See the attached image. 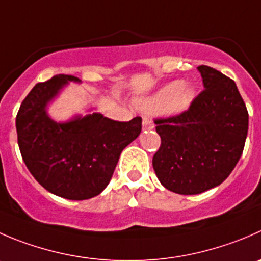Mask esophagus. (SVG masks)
<instances>
[{"label": "esophagus", "mask_w": 261, "mask_h": 261, "mask_svg": "<svg viewBox=\"0 0 261 261\" xmlns=\"http://www.w3.org/2000/svg\"><path fill=\"white\" fill-rule=\"evenodd\" d=\"M154 127V123L153 121L150 120L149 117H143V128L144 130H151V128Z\"/></svg>", "instance_id": "1"}]
</instances>
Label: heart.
<instances>
[{"label": "heart", "mask_w": 261, "mask_h": 261, "mask_svg": "<svg viewBox=\"0 0 261 261\" xmlns=\"http://www.w3.org/2000/svg\"><path fill=\"white\" fill-rule=\"evenodd\" d=\"M194 88L182 80L166 85L153 98L144 102L143 107L149 112H181L186 110L194 99Z\"/></svg>", "instance_id": "heart-1"}]
</instances>
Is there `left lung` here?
<instances>
[{
    "mask_svg": "<svg viewBox=\"0 0 261 261\" xmlns=\"http://www.w3.org/2000/svg\"><path fill=\"white\" fill-rule=\"evenodd\" d=\"M204 88L189 108L155 118L161 146L153 168L166 189L195 195L221 185L236 167L249 128V112L236 83L213 67H198Z\"/></svg>",
    "mask_w": 261,
    "mask_h": 261,
    "instance_id": "left-lung-1",
    "label": "left lung"
}]
</instances>
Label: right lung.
<instances>
[{
  "label": "right lung",
  "mask_w": 261,
  "mask_h": 261,
  "mask_svg": "<svg viewBox=\"0 0 261 261\" xmlns=\"http://www.w3.org/2000/svg\"><path fill=\"white\" fill-rule=\"evenodd\" d=\"M72 75H57L38 83L16 115L17 144L22 161L35 179L52 194L85 200L110 184L120 154L141 131V118L127 122L93 113L57 123L45 106Z\"/></svg>",
  "instance_id": "add662e5"
}]
</instances>
